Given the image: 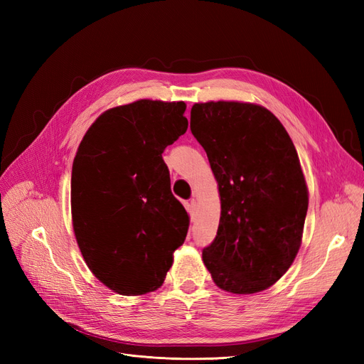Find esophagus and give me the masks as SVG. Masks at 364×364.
Listing matches in <instances>:
<instances>
[{
  "label": "esophagus",
  "mask_w": 364,
  "mask_h": 364,
  "mask_svg": "<svg viewBox=\"0 0 364 364\" xmlns=\"http://www.w3.org/2000/svg\"><path fill=\"white\" fill-rule=\"evenodd\" d=\"M188 208H190L191 218H194V217H196V214H197V200H196V199H191V200H190Z\"/></svg>",
  "instance_id": "1"
}]
</instances>
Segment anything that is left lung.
<instances>
[{"label":"left lung","instance_id":"1","mask_svg":"<svg viewBox=\"0 0 364 364\" xmlns=\"http://www.w3.org/2000/svg\"><path fill=\"white\" fill-rule=\"evenodd\" d=\"M191 132L222 203L217 235L202 253L205 266L225 291L267 290L302 243L308 188L293 141L269 109L243 102L194 103Z\"/></svg>","mask_w":364,"mask_h":364}]
</instances>
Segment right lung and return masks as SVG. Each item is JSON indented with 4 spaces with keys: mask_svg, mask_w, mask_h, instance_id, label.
<instances>
[{
    "mask_svg": "<svg viewBox=\"0 0 364 364\" xmlns=\"http://www.w3.org/2000/svg\"><path fill=\"white\" fill-rule=\"evenodd\" d=\"M183 102L136 100L107 109L73 162L71 214L86 266L107 289L158 290L190 217L171 194L165 147L188 129Z\"/></svg>",
    "mask_w": 364,
    "mask_h": 364,
    "instance_id": "add662e5",
    "label": "right lung"
}]
</instances>
